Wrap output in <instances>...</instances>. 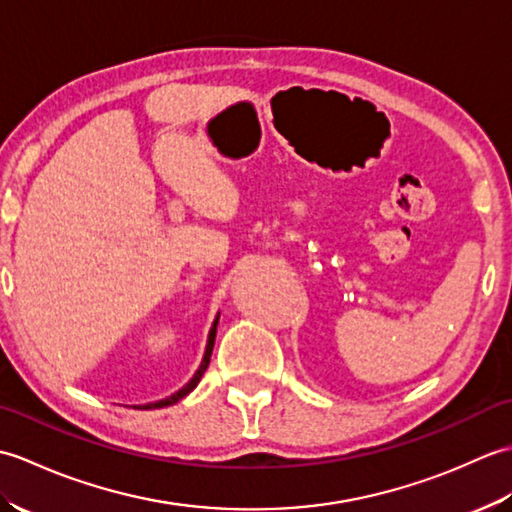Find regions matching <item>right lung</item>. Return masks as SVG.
<instances>
[{"label":"right lung","instance_id":"add662e5","mask_svg":"<svg viewBox=\"0 0 512 512\" xmlns=\"http://www.w3.org/2000/svg\"><path fill=\"white\" fill-rule=\"evenodd\" d=\"M215 332H217V319H215V323H213V328H211V332H209V341H206V350H204V358H202V363H200V367H198V372L193 374V378L189 380L187 385H184L182 389H178L176 394H171L169 398H162V400H158V402H147V405H140V407H134V409H162V407H169V405H176L178 400H182L184 396L187 394H191V391L198 387V383H200V378L204 376V372H206V367H209V361H211V354H213V343H215Z\"/></svg>","mask_w":512,"mask_h":512}]
</instances>
